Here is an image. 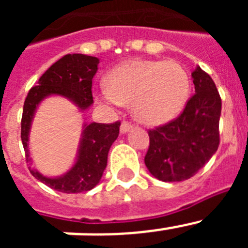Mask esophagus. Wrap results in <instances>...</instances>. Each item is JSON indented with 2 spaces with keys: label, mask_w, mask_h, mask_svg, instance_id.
Listing matches in <instances>:
<instances>
[{
  "label": "esophagus",
  "mask_w": 248,
  "mask_h": 248,
  "mask_svg": "<svg viewBox=\"0 0 248 248\" xmlns=\"http://www.w3.org/2000/svg\"><path fill=\"white\" fill-rule=\"evenodd\" d=\"M131 128H133V124L126 122V120H124V122L122 123V125H120V131H122V133H128Z\"/></svg>",
  "instance_id": "1"
}]
</instances>
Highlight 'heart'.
I'll use <instances>...</instances> for the list:
<instances>
[{
  "label": "heart",
  "mask_w": 248,
  "mask_h": 248,
  "mask_svg": "<svg viewBox=\"0 0 248 248\" xmlns=\"http://www.w3.org/2000/svg\"><path fill=\"white\" fill-rule=\"evenodd\" d=\"M191 79L175 61L133 59L109 73L107 87L97 93L109 107L131 105L145 125H161L176 118L189 99Z\"/></svg>",
  "instance_id": "heart-1"
}]
</instances>
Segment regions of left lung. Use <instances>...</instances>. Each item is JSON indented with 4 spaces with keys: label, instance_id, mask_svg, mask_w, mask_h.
<instances>
[{
    "label": "left lung",
    "instance_id": "left-lung-1",
    "mask_svg": "<svg viewBox=\"0 0 248 248\" xmlns=\"http://www.w3.org/2000/svg\"><path fill=\"white\" fill-rule=\"evenodd\" d=\"M195 94L183 113L149 130L145 165L161 181L187 180L205 165L220 144L221 97L209 74L198 67L191 73Z\"/></svg>",
    "mask_w": 248,
    "mask_h": 248
}]
</instances>
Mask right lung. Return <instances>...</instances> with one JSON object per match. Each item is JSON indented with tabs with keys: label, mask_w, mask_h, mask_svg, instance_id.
Returning a JSON list of instances; mask_svg holds the SVG:
<instances>
[{
	"label": "right lung",
	"mask_w": 248,
	"mask_h": 248,
	"mask_svg": "<svg viewBox=\"0 0 248 248\" xmlns=\"http://www.w3.org/2000/svg\"><path fill=\"white\" fill-rule=\"evenodd\" d=\"M99 59L85 54H65L50 65L32 87L26 97L21 120V139L26 151V160L30 163L28 133L37 107L50 94H58L71 99L79 109L89 108L93 103L92 80L98 71ZM120 122L111 124L92 123L84 125L79 154L73 168L59 177H46L33 168L31 174L37 180L57 191L78 194L89 191L99 183L107 168L108 153L111 144L119 135Z\"/></svg>",
	"instance_id": "right-lung-1"
}]
</instances>
